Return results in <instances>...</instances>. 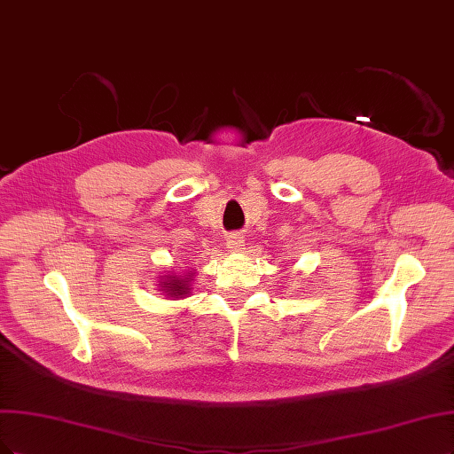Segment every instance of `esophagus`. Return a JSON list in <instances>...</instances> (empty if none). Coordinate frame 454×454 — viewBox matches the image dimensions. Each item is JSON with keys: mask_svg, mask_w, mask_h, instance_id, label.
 <instances>
[{"mask_svg": "<svg viewBox=\"0 0 454 454\" xmlns=\"http://www.w3.org/2000/svg\"><path fill=\"white\" fill-rule=\"evenodd\" d=\"M227 247L231 249V252H240V249H244V237L240 232H231L227 237Z\"/></svg>", "mask_w": 454, "mask_h": 454, "instance_id": "esophagus-1", "label": "esophagus"}]
</instances>
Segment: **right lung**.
<instances>
[{
	"label": "right lung",
	"mask_w": 454,
	"mask_h": 454,
	"mask_svg": "<svg viewBox=\"0 0 454 454\" xmlns=\"http://www.w3.org/2000/svg\"><path fill=\"white\" fill-rule=\"evenodd\" d=\"M193 274L187 278H178V276H167V279L160 281V286L163 287L161 291L167 293V296H173V299H184V296L190 293V281Z\"/></svg>",
	"instance_id": "right-lung-1"
}]
</instances>
